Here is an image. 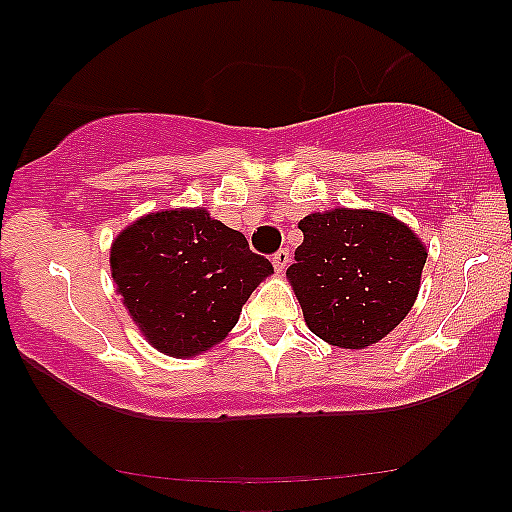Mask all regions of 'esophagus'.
Here are the masks:
<instances>
[{"label": "esophagus", "instance_id": "obj_1", "mask_svg": "<svg viewBox=\"0 0 512 512\" xmlns=\"http://www.w3.org/2000/svg\"><path fill=\"white\" fill-rule=\"evenodd\" d=\"M289 262H291V255H289V250H286V248H281L279 252H274V257H272V264H274V269H276V272H284V269L289 267Z\"/></svg>", "mask_w": 512, "mask_h": 512}]
</instances>
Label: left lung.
I'll use <instances>...</instances> for the list:
<instances>
[{"instance_id":"obj_1","label":"left lung","mask_w":512,"mask_h":512,"mask_svg":"<svg viewBox=\"0 0 512 512\" xmlns=\"http://www.w3.org/2000/svg\"><path fill=\"white\" fill-rule=\"evenodd\" d=\"M303 243L286 269L310 332L332 346L366 349L407 317L426 248L383 211L332 209L298 223Z\"/></svg>"}]
</instances>
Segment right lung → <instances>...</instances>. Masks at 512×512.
Masks as SVG:
<instances>
[{
    "label": "right lung",
    "instance_id": "add662e5",
    "mask_svg": "<svg viewBox=\"0 0 512 512\" xmlns=\"http://www.w3.org/2000/svg\"><path fill=\"white\" fill-rule=\"evenodd\" d=\"M117 293L144 337L168 356L219 344L272 262L204 209L146 214L110 248Z\"/></svg>",
    "mask_w": 512,
    "mask_h": 512
}]
</instances>
